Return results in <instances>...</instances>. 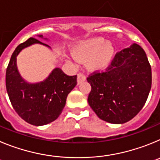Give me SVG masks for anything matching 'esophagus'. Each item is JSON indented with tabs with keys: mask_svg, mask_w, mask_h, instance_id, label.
<instances>
[{
	"mask_svg": "<svg viewBox=\"0 0 160 160\" xmlns=\"http://www.w3.org/2000/svg\"><path fill=\"white\" fill-rule=\"evenodd\" d=\"M87 79V77L83 73H78V83H81Z\"/></svg>",
	"mask_w": 160,
	"mask_h": 160,
	"instance_id": "obj_1",
	"label": "esophagus"
}]
</instances>
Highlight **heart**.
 <instances>
[{"label":"heart","instance_id":"heart-1","mask_svg":"<svg viewBox=\"0 0 160 160\" xmlns=\"http://www.w3.org/2000/svg\"><path fill=\"white\" fill-rule=\"evenodd\" d=\"M73 51L78 60L90 58L89 68L97 70L107 67L111 63L114 48L111 42H105L104 38H94L79 43Z\"/></svg>","mask_w":160,"mask_h":160}]
</instances>
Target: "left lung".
I'll list each match as a JSON object with an SVG mask.
<instances>
[{
  "label": "left lung",
  "mask_w": 160,
  "mask_h": 160,
  "mask_svg": "<svg viewBox=\"0 0 160 160\" xmlns=\"http://www.w3.org/2000/svg\"><path fill=\"white\" fill-rule=\"evenodd\" d=\"M91 86L88 102L98 117L114 124L124 123L142 110L152 88V68L137 44L114 55L105 71L87 78Z\"/></svg>",
  "instance_id": "1"
}]
</instances>
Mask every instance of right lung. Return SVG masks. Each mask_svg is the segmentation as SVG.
<instances>
[{
  "label": "right lung",
  "instance_id": "add662e5",
  "mask_svg": "<svg viewBox=\"0 0 160 160\" xmlns=\"http://www.w3.org/2000/svg\"><path fill=\"white\" fill-rule=\"evenodd\" d=\"M39 37L42 38V35ZM34 43L49 47L33 38L20 44L12 53L6 69L5 85L11 104L18 115L28 123L43 126L58 118L66 105L67 95L77 85V75H66L56 68L42 82H25L17 68V56L22 49Z\"/></svg>",
  "mask_w": 160,
  "mask_h": 160
}]
</instances>
